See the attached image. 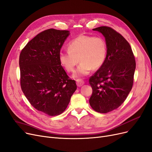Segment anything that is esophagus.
<instances>
[{
  "label": "esophagus",
  "mask_w": 152,
  "mask_h": 152,
  "mask_svg": "<svg viewBox=\"0 0 152 152\" xmlns=\"http://www.w3.org/2000/svg\"><path fill=\"white\" fill-rule=\"evenodd\" d=\"M76 82H77V85L78 87L82 86L84 84V83H85L84 81L83 80H82V79H77Z\"/></svg>",
  "instance_id": "34e87169"
}]
</instances>
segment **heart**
<instances>
[{
	"label": "heart",
	"instance_id": "heart-1",
	"mask_svg": "<svg viewBox=\"0 0 152 152\" xmlns=\"http://www.w3.org/2000/svg\"><path fill=\"white\" fill-rule=\"evenodd\" d=\"M68 50L60 52L59 62L66 71L72 72L80 60L81 62L74 74L76 78L88 75L92 69H100L107 58V45L100 36L80 35L69 42Z\"/></svg>",
	"mask_w": 152,
	"mask_h": 152
}]
</instances>
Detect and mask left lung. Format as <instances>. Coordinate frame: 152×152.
<instances>
[{"label": "left lung", "mask_w": 152, "mask_h": 152, "mask_svg": "<svg viewBox=\"0 0 152 152\" xmlns=\"http://www.w3.org/2000/svg\"><path fill=\"white\" fill-rule=\"evenodd\" d=\"M107 45L105 63L89 78L92 94L89 103L97 112L106 113L122 105L132 90L136 67L132 48L123 36L110 27L94 28Z\"/></svg>", "instance_id": "8db88e82"}]
</instances>
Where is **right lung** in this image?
<instances>
[{
    "label": "right lung",
    "instance_id": "obj_1",
    "mask_svg": "<svg viewBox=\"0 0 152 152\" xmlns=\"http://www.w3.org/2000/svg\"><path fill=\"white\" fill-rule=\"evenodd\" d=\"M69 35L68 30H45L29 41L20 54L22 92L35 109L49 116L63 113L77 89L58 58Z\"/></svg>",
    "mask_w": 152,
    "mask_h": 152
}]
</instances>
